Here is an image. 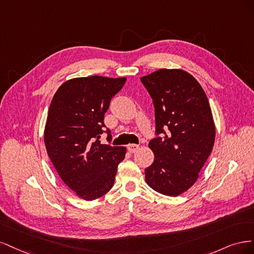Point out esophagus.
I'll use <instances>...</instances> for the list:
<instances>
[{
	"label": "esophagus",
	"mask_w": 254,
	"mask_h": 254,
	"mask_svg": "<svg viewBox=\"0 0 254 254\" xmlns=\"http://www.w3.org/2000/svg\"><path fill=\"white\" fill-rule=\"evenodd\" d=\"M127 151L129 152V153H135L138 149H139V145H137V144H127Z\"/></svg>",
	"instance_id": "1"
}]
</instances>
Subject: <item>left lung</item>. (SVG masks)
<instances>
[{"label":"left lung","mask_w":254,"mask_h":254,"mask_svg":"<svg viewBox=\"0 0 254 254\" xmlns=\"http://www.w3.org/2000/svg\"><path fill=\"white\" fill-rule=\"evenodd\" d=\"M155 108L156 135L149 146L155 157L145 182L163 195L178 196L197 181L215 140L208 98L192 75L161 68L140 78Z\"/></svg>","instance_id":"1"}]
</instances>
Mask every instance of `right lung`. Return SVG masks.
I'll list each match as a JSON object with an SVG mask.
<instances>
[{"instance_id":"1","label":"right lung","mask_w":254,"mask_h":254,"mask_svg":"<svg viewBox=\"0 0 254 254\" xmlns=\"http://www.w3.org/2000/svg\"><path fill=\"white\" fill-rule=\"evenodd\" d=\"M127 78L101 76L65 81L53 97L44 129L46 151L64 184L80 198L94 200L108 193L125 146L101 144L104 114ZM108 140L111 130L106 128Z\"/></svg>"}]
</instances>
